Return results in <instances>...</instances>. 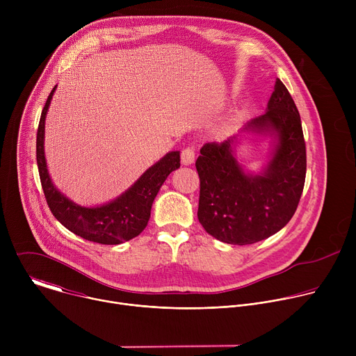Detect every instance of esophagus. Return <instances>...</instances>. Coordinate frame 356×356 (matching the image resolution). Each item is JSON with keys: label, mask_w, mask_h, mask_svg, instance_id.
Listing matches in <instances>:
<instances>
[{"label": "esophagus", "mask_w": 356, "mask_h": 356, "mask_svg": "<svg viewBox=\"0 0 356 356\" xmlns=\"http://www.w3.org/2000/svg\"><path fill=\"white\" fill-rule=\"evenodd\" d=\"M194 158H195V152H194V147L193 146H187L181 150V163L183 165H191L194 162Z\"/></svg>", "instance_id": "34e87169"}]
</instances>
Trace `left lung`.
<instances>
[{
  "label": "left lung",
  "instance_id": "left-lung-1",
  "mask_svg": "<svg viewBox=\"0 0 356 356\" xmlns=\"http://www.w3.org/2000/svg\"><path fill=\"white\" fill-rule=\"evenodd\" d=\"M243 129L277 134L273 158L264 175L243 173L232 154V139L206 143L195 161L198 221L210 235L232 245L259 242L291 220L307 169L300 114L279 79L268 111L250 120Z\"/></svg>",
  "mask_w": 356,
  "mask_h": 356
}]
</instances>
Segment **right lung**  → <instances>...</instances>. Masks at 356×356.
I'll list each match as a JSON object with an SVG mask.
<instances>
[{
	"label": "right lung",
	"mask_w": 356,
	"mask_h": 356,
	"mask_svg": "<svg viewBox=\"0 0 356 356\" xmlns=\"http://www.w3.org/2000/svg\"><path fill=\"white\" fill-rule=\"evenodd\" d=\"M56 86L50 91L42 110L36 135V162L47 206L55 218L73 234L103 245H118L138 236L146 227L152 202L168 176L180 168V152H170L121 197L106 206L86 209L62 195L50 181L43 155L44 117Z\"/></svg>",
	"instance_id": "1"
}]
</instances>
